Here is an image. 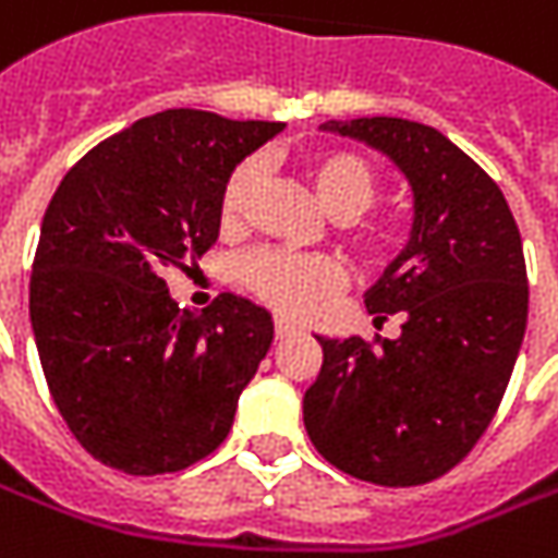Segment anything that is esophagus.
I'll return each instance as SVG.
<instances>
[{
    "instance_id": "esophagus-1",
    "label": "esophagus",
    "mask_w": 558,
    "mask_h": 558,
    "mask_svg": "<svg viewBox=\"0 0 558 558\" xmlns=\"http://www.w3.org/2000/svg\"><path fill=\"white\" fill-rule=\"evenodd\" d=\"M296 333V320H290L287 315H275V337H290Z\"/></svg>"
}]
</instances>
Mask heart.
Listing matches in <instances>:
<instances>
[{
  "instance_id": "obj_1",
  "label": "heart",
  "mask_w": 558,
  "mask_h": 558,
  "mask_svg": "<svg viewBox=\"0 0 558 558\" xmlns=\"http://www.w3.org/2000/svg\"><path fill=\"white\" fill-rule=\"evenodd\" d=\"M299 169L320 206L339 221L361 265H383L392 256V228L386 221L364 216L379 194L374 166L355 150L320 147L305 154ZM256 187H259V169L253 160H243L231 169L219 194V221L225 231H238L246 221ZM241 280L253 296H259L275 308L308 312L320 299L339 290L342 268L330 256L256 250L241 262Z\"/></svg>"
}]
</instances>
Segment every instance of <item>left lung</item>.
I'll return each mask as SVG.
<instances>
[{"label":"left lung","instance_id":"obj_1","mask_svg":"<svg viewBox=\"0 0 558 558\" xmlns=\"http://www.w3.org/2000/svg\"><path fill=\"white\" fill-rule=\"evenodd\" d=\"M324 129L392 157L413 187V231L364 299L376 320H401V337H317L305 429L361 482L423 485L475 448L507 392L529 324L519 225L497 182L433 125L374 117Z\"/></svg>","mask_w":558,"mask_h":558}]
</instances>
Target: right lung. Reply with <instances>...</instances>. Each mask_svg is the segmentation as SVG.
<instances>
[{
    "instance_id": "right-lung-1",
    "label": "right lung",
    "mask_w": 558,
    "mask_h": 558,
    "mask_svg": "<svg viewBox=\"0 0 558 558\" xmlns=\"http://www.w3.org/2000/svg\"><path fill=\"white\" fill-rule=\"evenodd\" d=\"M283 125L163 110L88 150L51 197L29 275V324L73 438L129 475L187 470L231 433L271 345V315L221 293L179 308L187 271L219 238V194Z\"/></svg>"
}]
</instances>
